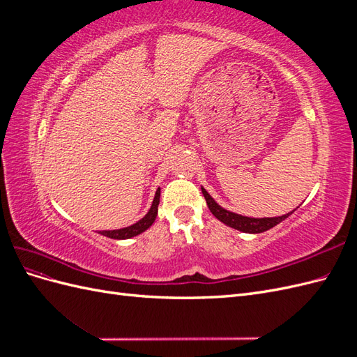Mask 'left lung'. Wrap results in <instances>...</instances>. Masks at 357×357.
<instances>
[{"instance_id": "left-lung-1", "label": "left lung", "mask_w": 357, "mask_h": 357, "mask_svg": "<svg viewBox=\"0 0 357 357\" xmlns=\"http://www.w3.org/2000/svg\"><path fill=\"white\" fill-rule=\"evenodd\" d=\"M201 190H202V195H204L205 201H207V205H208L210 211L213 213V215H214L215 219H219L220 222L231 226V228H234L236 231L247 232V234H261V232H265L268 229H271V228H274L275 225H278L280 222H283L284 219H287L289 215L296 210L295 208L294 211H290L287 214L278 215V218H262V219L247 218V215H241V214L232 213L229 210H225L223 207H220V205L210 197V193L207 190H205L204 188H201Z\"/></svg>"}]
</instances>
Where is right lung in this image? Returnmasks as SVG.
I'll list each match as a JSON object with an SVG mask.
<instances>
[{"instance_id":"obj_1","label":"right lung","mask_w":357,"mask_h":357,"mask_svg":"<svg viewBox=\"0 0 357 357\" xmlns=\"http://www.w3.org/2000/svg\"><path fill=\"white\" fill-rule=\"evenodd\" d=\"M159 198H160V189L158 188V190L155 193V199L152 202V207H150L149 213L144 215L143 219H139L137 223H134L131 226H126V228L113 229V231H100V234L104 236H109V238H113V240H128V238H132V236H135L138 234L144 232L146 229H149L150 226L153 225V222L156 219Z\"/></svg>"}]
</instances>
